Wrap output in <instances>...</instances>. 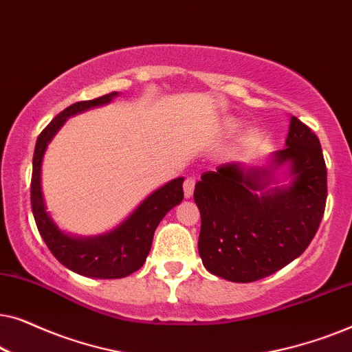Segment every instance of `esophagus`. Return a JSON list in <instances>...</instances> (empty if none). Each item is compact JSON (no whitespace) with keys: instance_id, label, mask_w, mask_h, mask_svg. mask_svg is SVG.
Masks as SVG:
<instances>
[{"instance_id":"34e87169","label":"esophagus","mask_w":352,"mask_h":352,"mask_svg":"<svg viewBox=\"0 0 352 352\" xmlns=\"http://www.w3.org/2000/svg\"><path fill=\"white\" fill-rule=\"evenodd\" d=\"M194 187H195V177H186L184 179V197L190 199L194 195Z\"/></svg>"}]
</instances>
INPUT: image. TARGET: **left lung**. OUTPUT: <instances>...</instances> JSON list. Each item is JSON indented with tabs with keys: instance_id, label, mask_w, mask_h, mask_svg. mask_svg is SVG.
<instances>
[{
	"instance_id": "8db88e82",
	"label": "left lung",
	"mask_w": 352,
	"mask_h": 352,
	"mask_svg": "<svg viewBox=\"0 0 352 352\" xmlns=\"http://www.w3.org/2000/svg\"><path fill=\"white\" fill-rule=\"evenodd\" d=\"M287 147L274 163H290L293 182L263 192L269 170H245L228 163L206 171L195 184L200 210L199 253L206 271L247 283L287 266L309 247L327 201V166L319 138L296 117L290 120Z\"/></svg>"
}]
</instances>
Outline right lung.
<instances>
[{
    "mask_svg": "<svg viewBox=\"0 0 352 352\" xmlns=\"http://www.w3.org/2000/svg\"><path fill=\"white\" fill-rule=\"evenodd\" d=\"M115 96L117 93H109L100 98L75 102L62 110L40 133L33 153L30 200L40 235L60 264L81 276L96 278H122L141 269L151 252L157 226L173 206L181 204L184 199V190H182L184 179L177 177L148 195L117 229L93 239L70 237L60 232L52 223L50 214L46 213L41 192V162L47 144L70 115L83 112L96 105L107 104Z\"/></svg>",
    "mask_w": 352,
    "mask_h": 352,
    "instance_id": "add662e5",
    "label": "right lung"
}]
</instances>
